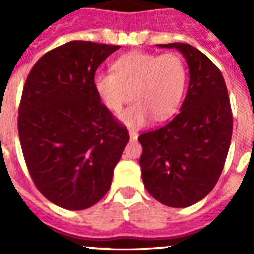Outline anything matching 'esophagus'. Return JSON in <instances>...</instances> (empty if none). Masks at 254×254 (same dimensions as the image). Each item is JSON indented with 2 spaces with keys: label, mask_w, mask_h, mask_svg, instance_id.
<instances>
[{
  "label": "esophagus",
  "mask_w": 254,
  "mask_h": 254,
  "mask_svg": "<svg viewBox=\"0 0 254 254\" xmlns=\"http://www.w3.org/2000/svg\"><path fill=\"white\" fill-rule=\"evenodd\" d=\"M128 133H129V138H131V140H137V137H138L137 132H136V131H132V129H129Z\"/></svg>",
  "instance_id": "obj_1"
}]
</instances>
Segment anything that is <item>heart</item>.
Segmentation results:
<instances>
[{
    "mask_svg": "<svg viewBox=\"0 0 254 254\" xmlns=\"http://www.w3.org/2000/svg\"><path fill=\"white\" fill-rule=\"evenodd\" d=\"M112 71L94 76V90L112 113L120 112L129 98L133 99L120 117L129 127L142 126L150 116L155 121L165 120L181 104L187 72L176 53L129 52L114 61Z\"/></svg>",
    "mask_w": 254,
    "mask_h": 254,
    "instance_id": "obj_1",
    "label": "heart"
}]
</instances>
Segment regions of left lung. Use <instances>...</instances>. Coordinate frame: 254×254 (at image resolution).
<instances>
[{
  "label": "left lung",
  "instance_id": "1",
  "mask_svg": "<svg viewBox=\"0 0 254 254\" xmlns=\"http://www.w3.org/2000/svg\"><path fill=\"white\" fill-rule=\"evenodd\" d=\"M158 47L181 52L190 81L179 113L138 137L142 181L163 205L188 207L210 193L223 172L232 141V108L223 75L207 56L186 43Z\"/></svg>",
  "mask_w": 254,
  "mask_h": 254
}]
</instances>
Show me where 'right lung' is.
Here are the masks:
<instances>
[{"label":"right lung","mask_w":254,"mask_h":254,"mask_svg":"<svg viewBox=\"0 0 254 254\" xmlns=\"http://www.w3.org/2000/svg\"><path fill=\"white\" fill-rule=\"evenodd\" d=\"M118 48L68 42L38 60L22 89V155L40 193L60 207L77 211L99 202L129 141L94 90L96 68Z\"/></svg>","instance_id":"1"}]
</instances>
